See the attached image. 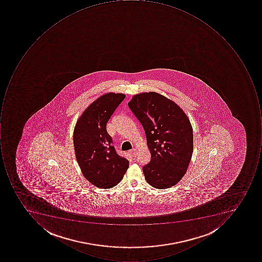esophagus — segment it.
I'll list each match as a JSON object with an SVG mask.
<instances>
[{"mask_svg": "<svg viewBox=\"0 0 262 262\" xmlns=\"http://www.w3.org/2000/svg\"><path fill=\"white\" fill-rule=\"evenodd\" d=\"M129 154H130L132 158H135L137 156V151L135 149H132V150L129 151Z\"/></svg>", "mask_w": 262, "mask_h": 262, "instance_id": "1", "label": "esophagus"}]
</instances>
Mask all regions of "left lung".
<instances>
[{"label":"left lung","instance_id":"obj_1","mask_svg":"<svg viewBox=\"0 0 262 262\" xmlns=\"http://www.w3.org/2000/svg\"><path fill=\"white\" fill-rule=\"evenodd\" d=\"M128 107L145 130L151 154L144 176L157 189L173 187L187 172L193 154V129L174 101L155 92L132 98Z\"/></svg>","mask_w":262,"mask_h":262}]
</instances>
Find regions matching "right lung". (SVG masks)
<instances>
[{"label":"right lung","mask_w":262,"mask_h":262,"mask_svg":"<svg viewBox=\"0 0 262 262\" xmlns=\"http://www.w3.org/2000/svg\"><path fill=\"white\" fill-rule=\"evenodd\" d=\"M123 94L108 93L94 101L79 117L73 134L75 157L81 171L98 188L117 186L129 167L118 155L106 130L112 115L123 101Z\"/></svg>","instance_id":"obj_1"}]
</instances>
